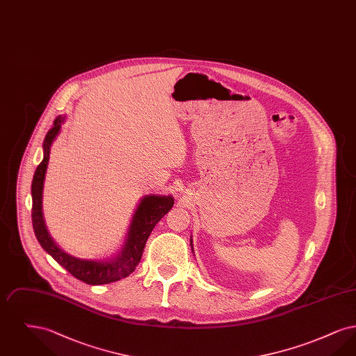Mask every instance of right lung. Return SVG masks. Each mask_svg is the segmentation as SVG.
Listing matches in <instances>:
<instances>
[{"label": "right lung", "instance_id": "1", "mask_svg": "<svg viewBox=\"0 0 356 356\" xmlns=\"http://www.w3.org/2000/svg\"><path fill=\"white\" fill-rule=\"evenodd\" d=\"M63 120L64 118L58 116L53 121V127L48 131L44 140V159L34 172L33 181H32V199H33L32 222H33L34 234L41 247L72 276L92 286L108 284V283L120 280L122 277H127L128 275L135 271L136 266L141 260L148 237L151 235L154 225L161 220V218H164V215L170 212V208L173 207V199L170 196H154V195L143 199V202L136 209L124 250L112 261L102 263V261L81 260L63 252L49 236L44 224L42 212H41L42 186H44V177L48 167V161H49L51 145L54 137L60 132Z\"/></svg>", "mask_w": 356, "mask_h": 356}]
</instances>
